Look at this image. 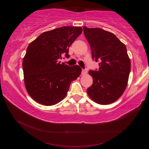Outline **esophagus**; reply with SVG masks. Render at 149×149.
I'll return each instance as SVG.
<instances>
[{"label": "esophagus", "instance_id": "esophagus-1", "mask_svg": "<svg viewBox=\"0 0 149 149\" xmlns=\"http://www.w3.org/2000/svg\"><path fill=\"white\" fill-rule=\"evenodd\" d=\"M87 71L86 69H83V70H82V72H81V74H82L83 75H85V74H87Z\"/></svg>", "mask_w": 149, "mask_h": 149}]
</instances>
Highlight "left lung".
Returning <instances> with one entry per match:
<instances>
[{
	"label": "left lung",
	"instance_id": "left-lung-1",
	"mask_svg": "<svg viewBox=\"0 0 149 149\" xmlns=\"http://www.w3.org/2000/svg\"><path fill=\"white\" fill-rule=\"evenodd\" d=\"M92 58L100 61L97 70H89L93 84L87 89L89 97L99 104H109L123 94L127 85L131 62L125 45L112 32L84 26Z\"/></svg>",
	"mask_w": 149,
	"mask_h": 149
}]
</instances>
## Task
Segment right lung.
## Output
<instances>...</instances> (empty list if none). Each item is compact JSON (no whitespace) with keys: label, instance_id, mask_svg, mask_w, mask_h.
Segmentation results:
<instances>
[{"label":"right lung","instance_id":"1","mask_svg":"<svg viewBox=\"0 0 149 149\" xmlns=\"http://www.w3.org/2000/svg\"><path fill=\"white\" fill-rule=\"evenodd\" d=\"M80 26H64L44 32L28 45L22 62L24 84L34 100L52 106L66 97L70 83L81 72L78 65L58 62L82 32Z\"/></svg>","mask_w":149,"mask_h":149}]
</instances>
